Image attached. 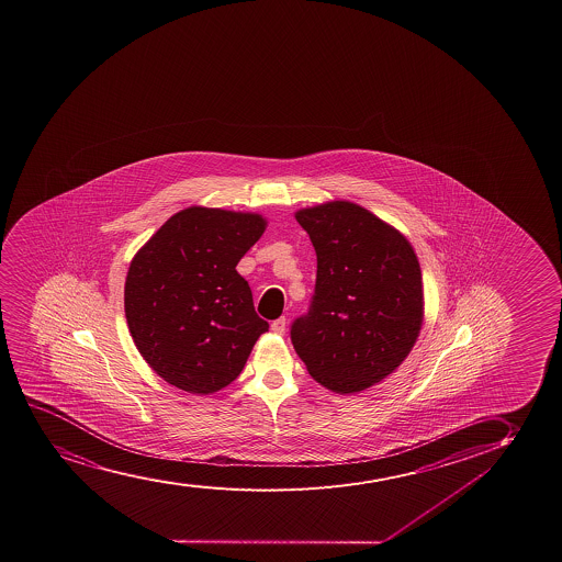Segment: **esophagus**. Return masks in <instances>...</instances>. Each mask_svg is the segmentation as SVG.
Returning <instances> with one entry per match:
<instances>
[{
	"label": "esophagus",
	"mask_w": 562,
	"mask_h": 562,
	"mask_svg": "<svg viewBox=\"0 0 562 562\" xmlns=\"http://www.w3.org/2000/svg\"><path fill=\"white\" fill-rule=\"evenodd\" d=\"M271 330L276 331V334H284V330H286V318H276V321L271 323Z\"/></svg>",
	"instance_id": "obj_1"
}]
</instances>
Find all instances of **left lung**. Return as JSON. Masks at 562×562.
I'll use <instances>...</instances> for the list:
<instances>
[{
  "mask_svg": "<svg viewBox=\"0 0 562 562\" xmlns=\"http://www.w3.org/2000/svg\"><path fill=\"white\" fill-rule=\"evenodd\" d=\"M317 252L312 304L291 339L307 372L331 393H360L406 359L423 325L415 250L391 224L351 202L296 213Z\"/></svg>",
  "mask_w": 562,
  "mask_h": 562,
  "instance_id": "left-lung-1",
  "label": "left lung"
}]
</instances>
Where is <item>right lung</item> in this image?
Returning a JSON list of instances; mask_svg holds the SVG:
<instances>
[{
	"instance_id": "1",
	"label": "right lung",
	"mask_w": 562,
	"mask_h": 562,
	"mask_svg": "<svg viewBox=\"0 0 562 562\" xmlns=\"http://www.w3.org/2000/svg\"><path fill=\"white\" fill-rule=\"evenodd\" d=\"M265 231L257 213L194 205L169 217L137 250L124 313L137 351L169 385L217 393L241 373L270 328L236 270Z\"/></svg>"
}]
</instances>
